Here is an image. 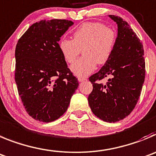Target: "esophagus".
I'll use <instances>...</instances> for the list:
<instances>
[{
    "mask_svg": "<svg viewBox=\"0 0 156 156\" xmlns=\"http://www.w3.org/2000/svg\"><path fill=\"white\" fill-rule=\"evenodd\" d=\"M78 80H79V82H83V81L87 80V79H86V78H84V77L79 76L78 77Z\"/></svg>",
    "mask_w": 156,
    "mask_h": 156,
    "instance_id": "34e87169",
    "label": "esophagus"
}]
</instances>
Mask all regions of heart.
<instances>
[{
  "mask_svg": "<svg viewBox=\"0 0 156 156\" xmlns=\"http://www.w3.org/2000/svg\"><path fill=\"white\" fill-rule=\"evenodd\" d=\"M117 34L114 29L100 22H87L78 27L73 40L62 38L58 44L64 59L73 63L80 49L83 48V58L70 66L71 72L78 76H86L92 73L98 62L104 64L111 58L116 45Z\"/></svg>",
  "mask_w": 156,
  "mask_h": 156,
  "instance_id": "heart-1",
  "label": "heart"
}]
</instances>
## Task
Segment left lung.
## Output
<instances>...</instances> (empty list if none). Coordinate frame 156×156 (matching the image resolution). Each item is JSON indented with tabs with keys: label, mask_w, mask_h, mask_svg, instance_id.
I'll list each match as a JSON object with an SVG mask.
<instances>
[{
	"label": "left lung",
	"mask_w": 156,
	"mask_h": 156,
	"mask_svg": "<svg viewBox=\"0 0 156 156\" xmlns=\"http://www.w3.org/2000/svg\"><path fill=\"white\" fill-rule=\"evenodd\" d=\"M118 25V37L111 58L90 77L93 90L88 97L90 108L106 122H117L133 111L145 81L143 45L128 22L108 15ZM110 76L105 85L96 82Z\"/></svg>",
	"instance_id": "1"
}]
</instances>
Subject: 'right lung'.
Returning a JSON list of instances; mask_svg holds the SVG:
<instances>
[{"instance_id":"right-lung-1","label":"right lung","mask_w":156,"mask_h":156,"mask_svg":"<svg viewBox=\"0 0 156 156\" xmlns=\"http://www.w3.org/2000/svg\"><path fill=\"white\" fill-rule=\"evenodd\" d=\"M74 23L42 20L28 28L15 48V82L28 114L51 122L66 111L79 83L70 73L58 42Z\"/></svg>"}]
</instances>
